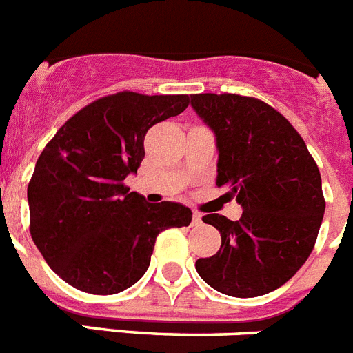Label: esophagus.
<instances>
[{"label":"esophagus","mask_w":353,"mask_h":353,"mask_svg":"<svg viewBox=\"0 0 353 353\" xmlns=\"http://www.w3.org/2000/svg\"><path fill=\"white\" fill-rule=\"evenodd\" d=\"M192 217H194V224H201V222H203V213L197 212V210L192 212Z\"/></svg>","instance_id":"obj_1"}]
</instances>
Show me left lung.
Returning <instances> with one entry per match:
<instances>
[{"mask_svg":"<svg viewBox=\"0 0 353 353\" xmlns=\"http://www.w3.org/2000/svg\"><path fill=\"white\" fill-rule=\"evenodd\" d=\"M192 108L215 134L217 186L236 195L239 221L219 213L203 222L221 233V250L195 262L222 294L254 298L294 276L312 253L325 197L303 138L269 103L241 94H192Z\"/></svg>","mask_w":353,"mask_h":353,"instance_id":"8db88e82","label":"left lung"}]
</instances>
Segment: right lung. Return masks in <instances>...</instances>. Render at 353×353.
<instances>
[{"mask_svg": "<svg viewBox=\"0 0 353 353\" xmlns=\"http://www.w3.org/2000/svg\"><path fill=\"white\" fill-rule=\"evenodd\" d=\"M188 103V94H109L44 147L28 183L30 235L64 282L90 294L125 291L149 269L156 236L190 224V208L147 203L123 185L143 161L147 131Z\"/></svg>", "mask_w": 353, "mask_h": 353, "instance_id": "add662e5", "label": "right lung"}]
</instances>
